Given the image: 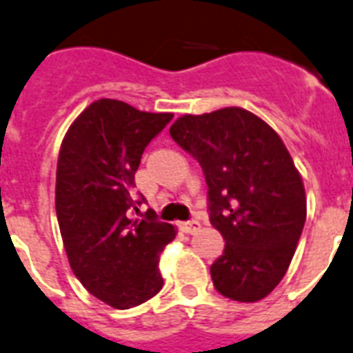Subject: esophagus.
Returning a JSON list of instances; mask_svg holds the SVG:
<instances>
[{
  "label": "esophagus",
  "instance_id": "obj_1",
  "mask_svg": "<svg viewBox=\"0 0 353 353\" xmlns=\"http://www.w3.org/2000/svg\"><path fill=\"white\" fill-rule=\"evenodd\" d=\"M201 228V223L199 221H185V223H179V230L185 232V234H194Z\"/></svg>",
  "mask_w": 353,
  "mask_h": 353
}]
</instances>
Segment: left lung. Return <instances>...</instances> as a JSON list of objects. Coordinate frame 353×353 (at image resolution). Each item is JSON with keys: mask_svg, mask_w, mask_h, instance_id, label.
I'll return each mask as SVG.
<instances>
[{"mask_svg": "<svg viewBox=\"0 0 353 353\" xmlns=\"http://www.w3.org/2000/svg\"><path fill=\"white\" fill-rule=\"evenodd\" d=\"M170 136L201 165L210 223L225 239L210 266L216 290L241 303L263 299L285 277L306 221L290 152L268 123L239 107L186 114Z\"/></svg>", "mask_w": 353, "mask_h": 353, "instance_id": "left-lung-1", "label": "left lung"}]
</instances>
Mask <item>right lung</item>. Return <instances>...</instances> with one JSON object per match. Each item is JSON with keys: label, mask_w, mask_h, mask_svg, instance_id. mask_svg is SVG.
Wrapping results in <instances>:
<instances>
[{"label": "right lung", "mask_w": 353, "mask_h": 353, "mask_svg": "<svg viewBox=\"0 0 353 353\" xmlns=\"http://www.w3.org/2000/svg\"><path fill=\"white\" fill-rule=\"evenodd\" d=\"M174 114L143 112L117 99H97L63 137L56 172V214L70 268L94 297L127 310L163 288L159 256L176 228L137 212L132 197L148 143Z\"/></svg>", "instance_id": "obj_1"}]
</instances>
